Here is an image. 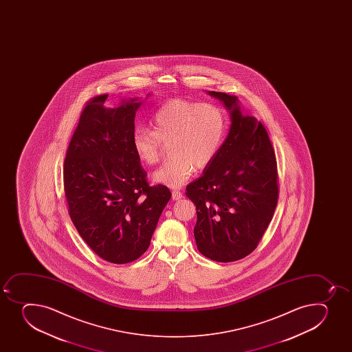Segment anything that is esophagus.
Wrapping results in <instances>:
<instances>
[{"instance_id": "esophagus-1", "label": "esophagus", "mask_w": 352, "mask_h": 352, "mask_svg": "<svg viewBox=\"0 0 352 352\" xmlns=\"http://www.w3.org/2000/svg\"><path fill=\"white\" fill-rule=\"evenodd\" d=\"M172 199H173L174 201H178V199H182V192H179V190H177V189H174L173 192H172Z\"/></svg>"}]
</instances>
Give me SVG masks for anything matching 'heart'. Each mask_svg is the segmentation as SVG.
Listing matches in <instances>:
<instances>
[{"label": "heart", "instance_id": "b5f03b06", "mask_svg": "<svg viewBox=\"0 0 352 352\" xmlns=\"http://www.w3.org/2000/svg\"><path fill=\"white\" fill-rule=\"evenodd\" d=\"M151 129L133 132V148L142 163L153 165L168 144L170 160L153 173V180L178 188L192 177L195 167L208 166L219 153L226 134L223 109L209 103L172 100L162 105L150 119Z\"/></svg>", "mask_w": 352, "mask_h": 352}]
</instances>
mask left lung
<instances>
[{
	"label": "left lung",
	"mask_w": 352,
	"mask_h": 352,
	"mask_svg": "<svg viewBox=\"0 0 352 352\" xmlns=\"http://www.w3.org/2000/svg\"><path fill=\"white\" fill-rule=\"evenodd\" d=\"M230 111V132L216 158L186 195L196 206L199 252L214 261H239L257 248L278 204L274 150L261 122L241 111L236 96L208 91Z\"/></svg>",
	"instance_id": "obj_1"
}]
</instances>
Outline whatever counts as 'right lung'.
Wrapping results in <instances>:
<instances>
[{
  "label": "right lung",
  "instance_id": "1",
  "mask_svg": "<svg viewBox=\"0 0 352 352\" xmlns=\"http://www.w3.org/2000/svg\"><path fill=\"white\" fill-rule=\"evenodd\" d=\"M108 95L88 101L64 160V194L78 233L104 261L126 264L142 256L170 199L149 186L133 148L139 98L105 108Z\"/></svg>",
  "mask_w": 352,
  "mask_h": 352
}]
</instances>
